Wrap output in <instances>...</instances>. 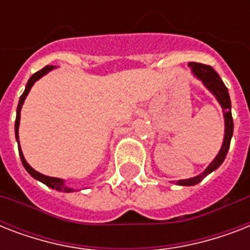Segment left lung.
Wrapping results in <instances>:
<instances>
[{"label": "left lung", "instance_id": "left-lung-1", "mask_svg": "<svg viewBox=\"0 0 250 250\" xmlns=\"http://www.w3.org/2000/svg\"><path fill=\"white\" fill-rule=\"evenodd\" d=\"M193 72V75L202 82V84L215 96L218 102L221 104L222 109H223V117H225V139H223V144L217 154V157L214 158L213 162L206 167V170L198 176L190 179H183V180H178L176 184L178 186H194L201 182L202 179L208 176L210 172H213L214 170H217L218 167L221 166L225 161L227 152L229 149V144H231V137L233 133V121L232 114H231V100H229V94L227 86L222 82L217 72L214 71V68L211 66L202 63H196V62H189L188 64Z\"/></svg>", "mask_w": 250, "mask_h": 250}]
</instances>
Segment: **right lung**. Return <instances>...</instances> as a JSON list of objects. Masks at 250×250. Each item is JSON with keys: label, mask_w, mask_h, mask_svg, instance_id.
<instances>
[{"label": "right lung", "mask_w": 250, "mask_h": 250, "mask_svg": "<svg viewBox=\"0 0 250 250\" xmlns=\"http://www.w3.org/2000/svg\"><path fill=\"white\" fill-rule=\"evenodd\" d=\"M53 68H56V67H54V66H45L44 68H41L40 71H37L36 74H33V75L29 78L28 83H27V85H25L24 92H23V94H21V98H19V104H18L17 119H15V137H17V141H18V148H19V156H21V164H23L24 168L27 170V172H28L31 176H33L35 179H37V180H40L41 183H44L45 186H48V187H50V188H53V189H57V190H60V192H66V193H70V192H74L75 189L66 186V184H64V180H62V179H60V178H52V176H46V175L40 174V172H37L36 170H33L32 167L27 164V161H25L24 156H23V153H21V145H19V135H18V132H19V131H18V129H19V122H21V106H23V102H24L25 97H27V94H28V92L31 90V88H32L33 84L36 83L37 80L40 79L41 76L46 75L49 71H52Z\"/></svg>", "instance_id": "obj_1"}]
</instances>
